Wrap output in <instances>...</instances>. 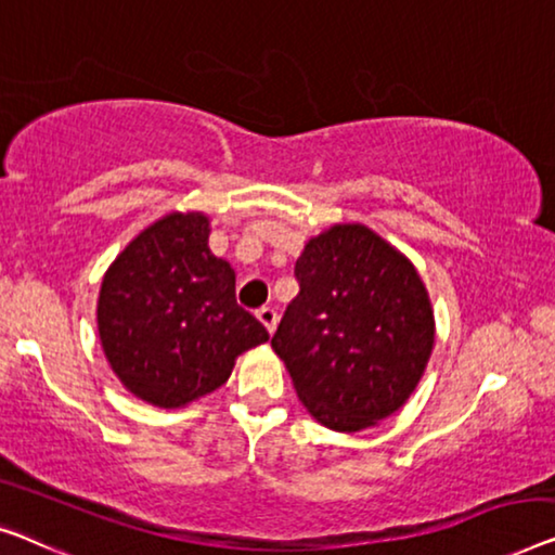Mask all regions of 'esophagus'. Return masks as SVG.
I'll list each match as a JSON object with an SVG mask.
<instances>
[{
  "instance_id": "34e87169",
  "label": "esophagus",
  "mask_w": 555,
  "mask_h": 555,
  "mask_svg": "<svg viewBox=\"0 0 555 555\" xmlns=\"http://www.w3.org/2000/svg\"><path fill=\"white\" fill-rule=\"evenodd\" d=\"M256 319H259L261 324L267 326L269 334H274L276 324H279V313H276V309H271V306H261V309L256 311Z\"/></svg>"
}]
</instances>
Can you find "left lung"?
<instances>
[{"instance_id":"obj_1","label":"left lung","mask_w":555,"mask_h":555,"mask_svg":"<svg viewBox=\"0 0 555 555\" xmlns=\"http://www.w3.org/2000/svg\"><path fill=\"white\" fill-rule=\"evenodd\" d=\"M299 294L271 346L299 401L334 431L376 426L409 401L434 349V309L418 271L363 224L309 238Z\"/></svg>"}]
</instances>
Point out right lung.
I'll return each mask as SVG.
<instances>
[{
    "mask_svg": "<svg viewBox=\"0 0 555 555\" xmlns=\"http://www.w3.org/2000/svg\"><path fill=\"white\" fill-rule=\"evenodd\" d=\"M209 217L173 211L131 238L104 274L99 338L137 399L181 409L227 384L238 353L269 331L236 304L229 261L209 249Z\"/></svg>",
    "mask_w": 555,
    "mask_h": 555,
    "instance_id": "add662e5",
    "label": "right lung"
}]
</instances>
